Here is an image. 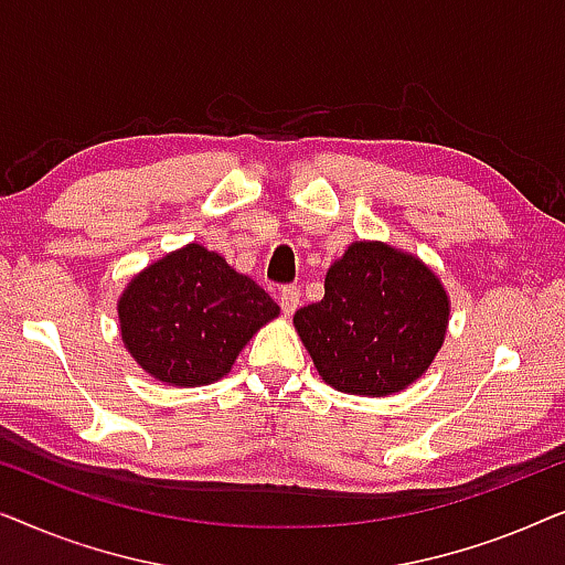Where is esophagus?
<instances>
[{
  "mask_svg": "<svg viewBox=\"0 0 565 565\" xmlns=\"http://www.w3.org/2000/svg\"><path fill=\"white\" fill-rule=\"evenodd\" d=\"M298 303H300L298 285H282V288H280V306H282V311L290 316L298 308Z\"/></svg>",
  "mask_w": 565,
  "mask_h": 565,
  "instance_id": "esophagus-1",
  "label": "esophagus"
}]
</instances>
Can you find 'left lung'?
<instances>
[{"label":"left lung","instance_id":"8db88e82","mask_svg":"<svg viewBox=\"0 0 565 565\" xmlns=\"http://www.w3.org/2000/svg\"><path fill=\"white\" fill-rule=\"evenodd\" d=\"M447 296L437 275L388 244L358 242L334 262L319 303L292 321L319 375L354 396L412 385L443 347Z\"/></svg>","mask_w":565,"mask_h":565}]
</instances>
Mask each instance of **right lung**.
<instances>
[{
    "instance_id": "1",
    "label": "right lung",
    "mask_w": 565,
    "mask_h": 565,
    "mask_svg": "<svg viewBox=\"0 0 565 565\" xmlns=\"http://www.w3.org/2000/svg\"><path fill=\"white\" fill-rule=\"evenodd\" d=\"M120 331L138 365L161 383L207 385L280 308L252 277L218 254L190 244L130 280L120 303Z\"/></svg>"
}]
</instances>
